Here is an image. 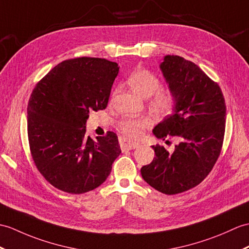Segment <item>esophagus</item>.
I'll use <instances>...</instances> for the list:
<instances>
[{
	"mask_svg": "<svg viewBox=\"0 0 249 249\" xmlns=\"http://www.w3.org/2000/svg\"><path fill=\"white\" fill-rule=\"evenodd\" d=\"M120 145H121V148L123 149V151H129V149H134L136 147H138L139 145H140V143L139 142H136V141H131V140H128V139L126 138H121L120 139Z\"/></svg>",
	"mask_w": 249,
	"mask_h": 249,
	"instance_id": "obj_1",
	"label": "esophagus"
}]
</instances>
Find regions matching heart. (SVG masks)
<instances>
[{
  "label": "heart",
  "instance_id": "obj_1",
  "mask_svg": "<svg viewBox=\"0 0 249 249\" xmlns=\"http://www.w3.org/2000/svg\"><path fill=\"white\" fill-rule=\"evenodd\" d=\"M127 83L138 94L149 97V106L160 114H167L173 111L176 104L175 93L171 89H159L160 79L146 69H137L132 71ZM152 120L147 117H128L119 123V129L127 137H140L144 129L151 127Z\"/></svg>",
  "mask_w": 249,
  "mask_h": 249
}]
</instances>
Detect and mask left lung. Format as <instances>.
Returning a JSON list of instances; mask_svg holds the SVG:
<instances>
[{"label":"left lung","mask_w":249,"mask_h":249,"mask_svg":"<svg viewBox=\"0 0 249 249\" xmlns=\"http://www.w3.org/2000/svg\"><path fill=\"white\" fill-rule=\"evenodd\" d=\"M160 70L174 92L173 113L155 127L158 139L177 137L174 152L154 145L156 157L141 175L161 193L174 195L197 186L221 154L226 125V104L219 86L194 62L166 55Z\"/></svg>","instance_id":"8db88e82"}]
</instances>
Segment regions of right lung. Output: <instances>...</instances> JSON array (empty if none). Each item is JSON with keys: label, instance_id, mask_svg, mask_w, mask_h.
<instances>
[{"label": "right lung", "instance_id": "1", "mask_svg": "<svg viewBox=\"0 0 249 249\" xmlns=\"http://www.w3.org/2000/svg\"><path fill=\"white\" fill-rule=\"evenodd\" d=\"M119 73L117 62L79 57L58 63L35 87L27 106V134L38 171L70 194L94 190L106 180L121 148L117 135L93 141L86 136L91 110L107 107Z\"/></svg>", "mask_w": 249, "mask_h": 249}]
</instances>
